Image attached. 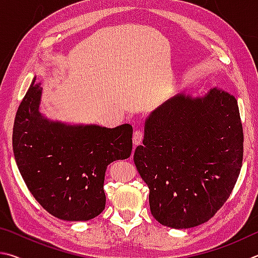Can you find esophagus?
Here are the masks:
<instances>
[{
    "instance_id": "esophagus-1",
    "label": "esophagus",
    "mask_w": 258,
    "mask_h": 258,
    "mask_svg": "<svg viewBox=\"0 0 258 258\" xmlns=\"http://www.w3.org/2000/svg\"><path fill=\"white\" fill-rule=\"evenodd\" d=\"M143 138H144V133H143V130H141V129H137L136 132L134 133V138H133V141H134V144H135V145H139V144L142 143Z\"/></svg>"
}]
</instances>
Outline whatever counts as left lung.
<instances>
[{
  "label": "left lung",
  "instance_id": "1",
  "mask_svg": "<svg viewBox=\"0 0 258 258\" xmlns=\"http://www.w3.org/2000/svg\"><path fill=\"white\" fill-rule=\"evenodd\" d=\"M134 161L150 188L157 222L174 229L205 223L240 173L243 132L237 99L215 87L204 97L178 94L145 122Z\"/></svg>",
  "mask_w": 258,
  "mask_h": 258
}]
</instances>
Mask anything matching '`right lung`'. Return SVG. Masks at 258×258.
Returning a JSON list of instances; mask_svg holds the SVG:
<instances>
[{
    "label": "right lung",
    "mask_w": 258,
    "mask_h": 258,
    "mask_svg": "<svg viewBox=\"0 0 258 258\" xmlns=\"http://www.w3.org/2000/svg\"><path fill=\"white\" fill-rule=\"evenodd\" d=\"M42 88L33 84L18 107L12 145L22 179L45 211L66 221H88L105 209L107 165L133 151V126L66 125L38 111Z\"/></svg>",
    "instance_id": "obj_1"
}]
</instances>
